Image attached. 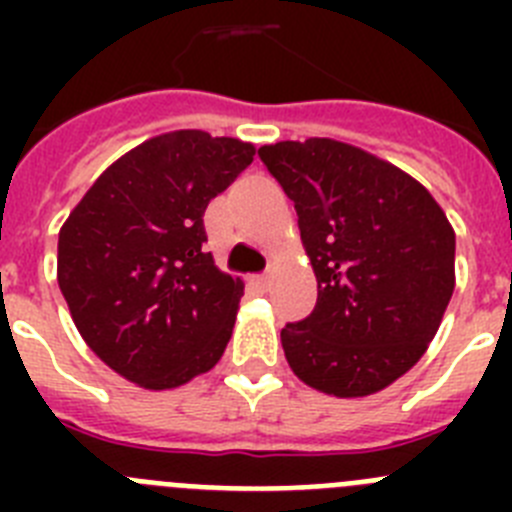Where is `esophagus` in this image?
<instances>
[{
    "label": "esophagus",
    "instance_id": "obj_1",
    "mask_svg": "<svg viewBox=\"0 0 512 512\" xmlns=\"http://www.w3.org/2000/svg\"><path fill=\"white\" fill-rule=\"evenodd\" d=\"M251 284H253V287H256V289H259V292H266V289H269V277H266V274H259V277H253L251 279Z\"/></svg>",
    "mask_w": 512,
    "mask_h": 512
}]
</instances>
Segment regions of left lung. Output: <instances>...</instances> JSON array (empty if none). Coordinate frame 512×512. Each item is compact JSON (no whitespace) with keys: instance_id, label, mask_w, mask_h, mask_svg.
Listing matches in <instances>:
<instances>
[{"instance_id":"left-lung-1","label":"left lung","mask_w":512,"mask_h":512,"mask_svg":"<svg viewBox=\"0 0 512 512\" xmlns=\"http://www.w3.org/2000/svg\"><path fill=\"white\" fill-rule=\"evenodd\" d=\"M295 202L318 302L282 328L292 372L325 395L364 397L408 372L454 295L456 235L431 192L330 138L259 148Z\"/></svg>"}]
</instances>
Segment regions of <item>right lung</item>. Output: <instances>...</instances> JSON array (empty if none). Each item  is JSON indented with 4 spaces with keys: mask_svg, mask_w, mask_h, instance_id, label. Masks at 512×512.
<instances>
[{
    "mask_svg": "<svg viewBox=\"0 0 512 512\" xmlns=\"http://www.w3.org/2000/svg\"><path fill=\"white\" fill-rule=\"evenodd\" d=\"M253 146L176 130L117 158L58 233V287L94 354L120 377L171 390L220 361L243 282L205 251V210Z\"/></svg>",
    "mask_w": 512,
    "mask_h": 512,
    "instance_id": "right-lung-1",
    "label": "right lung"
}]
</instances>
